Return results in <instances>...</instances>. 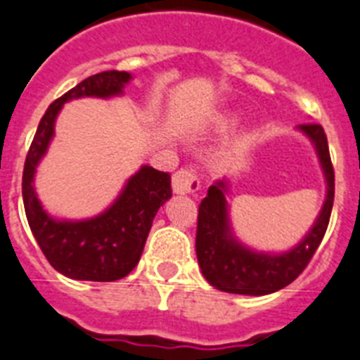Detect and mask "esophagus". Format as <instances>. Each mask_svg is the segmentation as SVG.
I'll list each match as a JSON object with an SVG mask.
<instances>
[{
    "mask_svg": "<svg viewBox=\"0 0 360 360\" xmlns=\"http://www.w3.org/2000/svg\"><path fill=\"white\" fill-rule=\"evenodd\" d=\"M172 188H174L175 194H194L199 188V179L198 175L192 170H186V168H181L179 172H175L174 177H172Z\"/></svg>",
    "mask_w": 360,
    "mask_h": 360,
    "instance_id": "esophagus-1",
    "label": "esophagus"
}]
</instances>
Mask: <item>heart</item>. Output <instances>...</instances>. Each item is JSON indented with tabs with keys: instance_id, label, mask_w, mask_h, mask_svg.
Instances as JSON below:
<instances>
[{
	"instance_id": "b5f03b06",
	"label": "heart",
	"mask_w": 360,
	"mask_h": 360,
	"mask_svg": "<svg viewBox=\"0 0 360 360\" xmlns=\"http://www.w3.org/2000/svg\"><path fill=\"white\" fill-rule=\"evenodd\" d=\"M236 126V120H221V122L217 124V131H229V129H232Z\"/></svg>"
}]
</instances>
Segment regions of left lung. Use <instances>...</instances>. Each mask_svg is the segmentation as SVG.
<instances>
[{
    "instance_id": "obj_1",
    "label": "left lung",
    "mask_w": 360,
    "mask_h": 360,
    "mask_svg": "<svg viewBox=\"0 0 360 360\" xmlns=\"http://www.w3.org/2000/svg\"><path fill=\"white\" fill-rule=\"evenodd\" d=\"M298 131L315 148L326 179V199L315 223L297 245L283 252H264L245 245L232 231L229 216V177L208 186L199 205L195 252L201 273L212 288L234 295L262 297L283 289L306 269L328 229L335 198V174L328 139L320 124H300Z\"/></svg>"
}]
</instances>
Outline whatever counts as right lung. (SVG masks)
Wrapping results in <instances>:
<instances>
[{
    "label": "right lung",
    "instance_id": "1",
    "mask_svg": "<svg viewBox=\"0 0 360 360\" xmlns=\"http://www.w3.org/2000/svg\"><path fill=\"white\" fill-rule=\"evenodd\" d=\"M131 80L126 71H102L86 78L47 108L23 168V205L38 245L58 273L72 280L115 282L139 264L157 210L172 198L170 175L141 166L104 212L86 219L51 216L34 188L36 168L54 137V124L65 102L84 96L113 98L124 95Z\"/></svg>",
    "mask_w": 360,
    "mask_h": 360
}]
</instances>
